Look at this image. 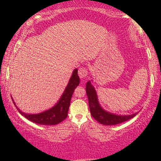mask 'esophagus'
Instances as JSON below:
<instances>
[{
  "label": "esophagus",
  "instance_id": "obj_1",
  "mask_svg": "<svg viewBox=\"0 0 161 161\" xmlns=\"http://www.w3.org/2000/svg\"><path fill=\"white\" fill-rule=\"evenodd\" d=\"M78 73L80 79H85L88 75V69L86 67H80L79 69Z\"/></svg>",
  "mask_w": 161,
  "mask_h": 161
}]
</instances>
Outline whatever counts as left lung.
Returning a JSON list of instances; mask_svg holds the SVG:
<instances>
[{
	"instance_id": "1",
	"label": "left lung",
	"mask_w": 161,
	"mask_h": 161,
	"mask_svg": "<svg viewBox=\"0 0 161 161\" xmlns=\"http://www.w3.org/2000/svg\"><path fill=\"white\" fill-rule=\"evenodd\" d=\"M86 94L88 99L90 112L94 119H95L101 124L105 125H113L123 123L133 118L138 113L131 115H118L112 114L102 108L97 99V92L90 81L86 83Z\"/></svg>"
}]
</instances>
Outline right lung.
Returning <instances> with one entry per match:
<instances>
[{"label":"right lung","instance_id":"right-lung-1","mask_svg":"<svg viewBox=\"0 0 161 161\" xmlns=\"http://www.w3.org/2000/svg\"><path fill=\"white\" fill-rule=\"evenodd\" d=\"M79 82H80V79L78 75V69H75L60 98L53 108L45 111L36 114H29L21 111L17 108V106H16V108L22 115L33 123L46 125L58 124L67 117L71 97L75 88L79 86ZM14 103L15 104V102Z\"/></svg>","mask_w":161,"mask_h":161}]
</instances>
